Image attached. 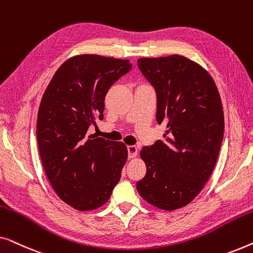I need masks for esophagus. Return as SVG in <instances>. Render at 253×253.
Segmentation results:
<instances>
[{
  "mask_svg": "<svg viewBox=\"0 0 253 253\" xmlns=\"http://www.w3.org/2000/svg\"><path fill=\"white\" fill-rule=\"evenodd\" d=\"M137 153H138V148L134 146V145H130V146H127V157L130 159L136 157Z\"/></svg>",
  "mask_w": 253,
  "mask_h": 253,
  "instance_id": "34e87169",
  "label": "esophagus"
}]
</instances>
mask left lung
<instances>
[{
    "label": "left lung",
    "instance_id": "obj_1",
    "mask_svg": "<svg viewBox=\"0 0 253 253\" xmlns=\"http://www.w3.org/2000/svg\"><path fill=\"white\" fill-rule=\"evenodd\" d=\"M138 68L157 93V122L164 139L140 151L146 175L137 190L165 211L188 205L215 167L223 139L222 102L213 78L181 55L139 58Z\"/></svg>",
    "mask_w": 253,
    "mask_h": 253
}]
</instances>
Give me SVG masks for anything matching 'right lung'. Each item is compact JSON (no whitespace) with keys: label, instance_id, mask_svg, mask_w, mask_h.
<instances>
[{"label":"right lung","instance_id":"1","mask_svg":"<svg viewBox=\"0 0 253 253\" xmlns=\"http://www.w3.org/2000/svg\"><path fill=\"white\" fill-rule=\"evenodd\" d=\"M129 60L78 55L65 61L43 93L37 121L40 158L57 196L78 211L108 202L127 159L122 141L88 136L103 119L105 98Z\"/></svg>","mask_w":253,"mask_h":253}]
</instances>
